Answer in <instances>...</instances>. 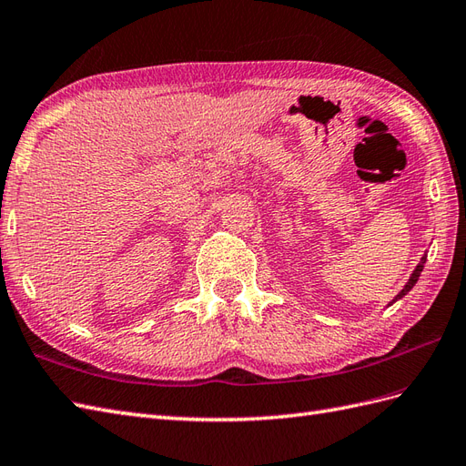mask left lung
Here are the masks:
<instances>
[{
  "label": "left lung",
  "mask_w": 466,
  "mask_h": 466,
  "mask_svg": "<svg viewBox=\"0 0 466 466\" xmlns=\"http://www.w3.org/2000/svg\"><path fill=\"white\" fill-rule=\"evenodd\" d=\"M425 259H427V256H423L421 258V261H420V264H417V268H415V271L411 273V278H410V281L408 283H405V288L398 293V297H396V299H393L391 303H396L398 299H401V297L405 295V293H408L411 288H413V285L417 283V279H420V276H421V271H423V266H425Z\"/></svg>",
  "instance_id": "1"
}]
</instances>
